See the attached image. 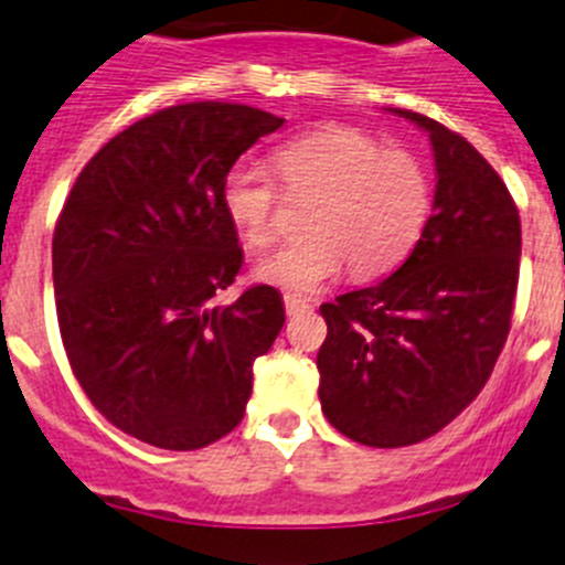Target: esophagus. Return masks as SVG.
<instances>
[{"mask_svg":"<svg viewBox=\"0 0 565 565\" xmlns=\"http://www.w3.org/2000/svg\"><path fill=\"white\" fill-rule=\"evenodd\" d=\"M284 309H287L289 317H295V315H303V311H309L311 303L303 298H295V295H284Z\"/></svg>","mask_w":565,"mask_h":565,"instance_id":"esophagus-1","label":"esophagus"}]
</instances>
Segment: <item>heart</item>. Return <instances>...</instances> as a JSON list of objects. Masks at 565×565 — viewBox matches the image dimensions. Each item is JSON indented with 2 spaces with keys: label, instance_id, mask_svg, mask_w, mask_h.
<instances>
[{
  "label": "heart",
  "instance_id": "heart-1",
  "mask_svg": "<svg viewBox=\"0 0 565 565\" xmlns=\"http://www.w3.org/2000/svg\"><path fill=\"white\" fill-rule=\"evenodd\" d=\"M278 173L292 195H317L309 237L256 265V281L287 292L320 289L350 265L355 278L397 267L419 239L430 212L428 173L408 151H383L348 126H328L284 146ZM281 193L265 168L237 162L223 179V210L254 250L278 234Z\"/></svg>",
  "mask_w": 565,
  "mask_h": 565
}]
</instances>
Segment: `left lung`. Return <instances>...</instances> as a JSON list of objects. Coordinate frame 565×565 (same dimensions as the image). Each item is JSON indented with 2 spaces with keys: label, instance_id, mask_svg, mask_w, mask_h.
<instances>
[{
  "label": "left lung",
  "instance_id": "1",
  "mask_svg": "<svg viewBox=\"0 0 565 565\" xmlns=\"http://www.w3.org/2000/svg\"><path fill=\"white\" fill-rule=\"evenodd\" d=\"M428 131L434 215L408 259L375 287L322 303V414L366 447H408L450 425L489 381L511 331L522 223L505 182L461 135Z\"/></svg>",
  "mask_w": 565,
  "mask_h": 565
}]
</instances>
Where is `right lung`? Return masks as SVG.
<instances>
[{
  "instance_id": "add662e5",
  "label": "right lung",
  "mask_w": 565,
  "mask_h": 565,
  "mask_svg": "<svg viewBox=\"0 0 565 565\" xmlns=\"http://www.w3.org/2000/svg\"><path fill=\"white\" fill-rule=\"evenodd\" d=\"M284 118L228 102L160 109L76 177L52 239L71 370L115 428L199 450L239 425L254 361L284 326L273 287L212 306L243 265L223 179Z\"/></svg>"
}]
</instances>
